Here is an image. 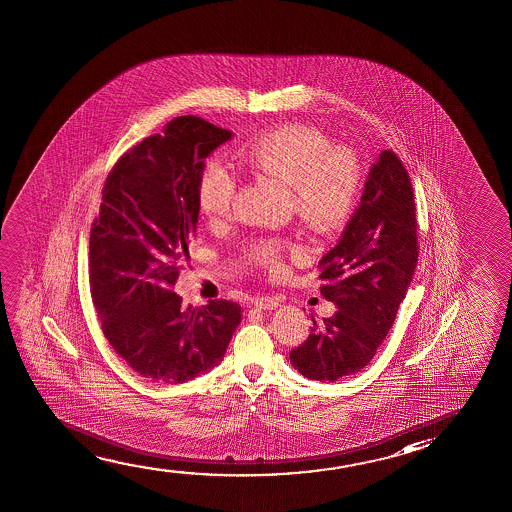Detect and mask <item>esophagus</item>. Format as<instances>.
Here are the masks:
<instances>
[{"mask_svg":"<svg viewBox=\"0 0 512 512\" xmlns=\"http://www.w3.org/2000/svg\"><path fill=\"white\" fill-rule=\"evenodd\" d=\"M278 299L275 297H257L253 299V306L259 310H276L278 308Z\"/></svg>","mask_w":512,"mask_h":512,"instance_id":"obj_1","label":"esophagus"}]
</instances>
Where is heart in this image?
<instances>
[{"mask_svg":"<svg viewBox=\"0 0 512 512\" xmlns=\"http://www.w3.org/2000/svg\"><path fill=\"white\" fill-rule=\"evenodd\" d=\"M237 162L253 178L289 186L290 202L310 229H341L356 208L361 192V171L349 149L331 148L317 128L283 125L253 137L237 151ZM197 206L209 223L227 220L236 195V178L222 163L209 162L197 181ZM282 243L262 239L246 250L252 264L280 269Z\"/></svg>","mask_w":512,"mask_h":512,"instance_id":"b5f03b06","label":"heart"}]
</instances>
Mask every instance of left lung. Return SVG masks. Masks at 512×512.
<instances>
[{
	"instance_id": "left-lung-1",
	"label": "left lung",
	"mask_w": 512,
	"mask_h": 512,
	"mask_svg": "<svg viewBox=\"0 0 512 512\" xmlns=\"http://www.w3.org/2000/svg\"><path fill=\"white\" fill-rule=\"evenodd\" d=\"M417 264L412 185L400 158L382 151L371 165L361 202L333 250L320 259V294L336 306L290 352L303 377L320 382L356 375L393 327Z\"/></svg>"
}]
</instances>
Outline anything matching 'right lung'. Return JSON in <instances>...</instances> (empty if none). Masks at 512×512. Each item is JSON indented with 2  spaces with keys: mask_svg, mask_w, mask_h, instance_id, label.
I'll use <instances>...</instances> for the list:
<instances>
[{
  "mask_svg": "<svg viewBox=\"0 0 512 512\" xmlns=\"http://www.w3.org/2000/svg\"><path fill=\"white\" fill-rule=\"evenodd\" d=\"M234 137L179 116L121 156L102 190L89 236V285L105 338L142 377L183 384L222 363L241 306H183L172 292L199 222L197 181L216 148Z\"/></svg>",
  "mask_w": 512,
  "mask_h": 512,
  "instance_id": "right-lung-1",
  "label": "right lung"
}]
</instances>
